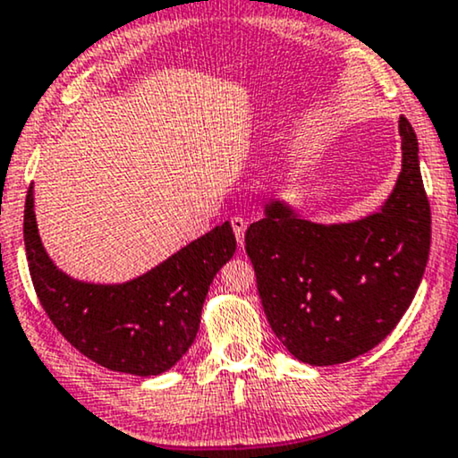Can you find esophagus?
Instances as JSON below:
<instances>
[{"instance_id": "34e87169", "label": "esophagus", "mask_w": 458, "mask_h": 458, "mask_svg": "<svg viewBox=\"0 0 458 458\" xmlns=\"http://www.w3.org/2000/svg\"><path fill=\"white\" fill-rule=\"evenodd\" d=\"M231 227H233V233H235V240L240 246H243V233H246V221H243L242 216H233L231 218Z\"/></svg>"}]
</instances>
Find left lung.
<instances>
[{
  "label": "left lung",
  "instance_id": "left-lung-1",
  "mask_svg": "<svg viewBox=\"0 0 458 458\" xmlns=\"http://www.w3.org/2000/svg\"><path fill=\"white\" fill-rule=\"evenodd\" d=\"M402 172L377 215L318 225L282 201L246 231L271 330L296 360L343 364L377 347L417 294L429 259L431 210L419 140L400 117Z\"/></svg>",
  "mask_w": 458,
  "mask_h": 458
}]
</instances>
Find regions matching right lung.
Listing matches in <instances>:
<instances>
[{
	"label": "right lung",
	"mask_w": 458,
	"mask_h": 458,
	"mask_svg": "<svg viewBox=\"0 0 458 458\" xmlns=\"http://www.w3.org/2000/svg\"><path fill=\"white\" fill-rule=\"evenodd\" d=\"M22 231L33 288L56 330L88 360L136 377L170 370L187 353L208 288L235 252L233 229L223 223L145 276L103 286L73 280L47 257L35 223L33 185Z\"/></svg>",
	"instance_id": "1"
}]
</instances>
